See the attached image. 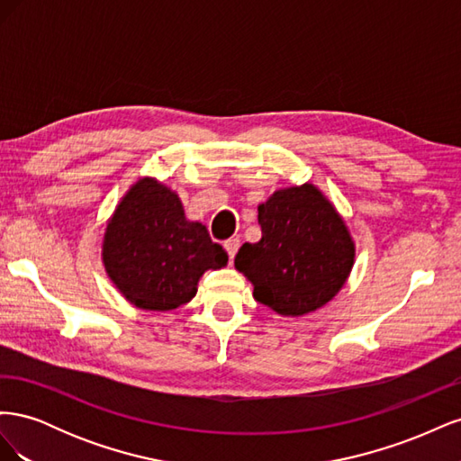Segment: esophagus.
<instances>
[{"mask_svg": "<svg viewBox=\"0 0 461 461\" xmlns=\"http://www.w3.org/2000/svg\"><path fill=\"white\" fill-rule=\"evenodd\" d=\"M239 246H240V240H239V239H230V240L225 242V249H227V254H229V259H230V261L234 259V254L239 252Z\"/></svg>", "mask_w": 461, "mask_h": 461, "instance_id": "esophagus-1", "label": "esophagus"}]
</instances>
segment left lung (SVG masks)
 <instances>
[{
    "label": "left lung",
    "mask_w": 461,
    "mask_h": 461,
    "mask_svg": "<svg viewBox=\"0 0 461 461\" xmlns=\"http://www.w3.org/2000/svg\"><path fill=\"white\" fill-rule=\"evenodd\" d=\"M261 240L242 244L234 267L254 285V298L285 317L323 308L354 267L346 222L317 186L276 190L258 207Z\"/></svg>",
    "instance_id": "1"
}]
</instances>
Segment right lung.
Returning <instances> with one entry per match:
<instances>
[{
    "label": "right lung",
    "mask_w": 461,
    "mask_h": 461,
    "mask_svg": "<svg viewBox=\"0 0 461 461\" xmlns=\"http://www.w3.org/2000/svg\"><path fill=\"white\" fill-rule=\"evenodd\" d=\"M102 258L121 294L148 312L188 303L200 276L229 263L202 222L186 219L176 194L149 176L119 202L104 234Z\"/></svg>",
    "instance_id": "obj_1"
}]
</instances>
